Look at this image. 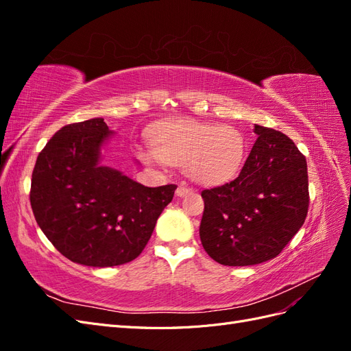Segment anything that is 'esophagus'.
I'll return each instance as SVG.
<instances>
[{"label":"esophagus","mask_w":351,"mask_h":351,"mask_svg":"<svg viewBox=\"0 0 351 351\" xmlns=\"http://www.w3.org/2000/svg\"><path fill=\"white\" fill-rule=\"evenodd\" d=\"M190 192H192V189H190L189 186H186V184H180V186L177 187V190H176V195H177L178 197H183V196L189 195Z\"/></svg>","instance_id":"1"}]
</instances>
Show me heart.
Wrapping results in <instances>:
<instances>
[{
  "label": "heart",
  "mask_w": 351,
  "mask_h": 351,
  "mask_svg": "<svg viewBox=\"0 0 351 351\" xmlns=\"http://www.w3.org/2000/svg\"><path fill=\"white\" fill-rule=\"evenodd\" d=\"M151 143L154 152H141L146 164L186 165L187 176L205 186L234 178L246 155V141L236 127L196 120H177L159 125Z\"/></svg>",
  "instance_id": "obj_1"
}]
</instances>
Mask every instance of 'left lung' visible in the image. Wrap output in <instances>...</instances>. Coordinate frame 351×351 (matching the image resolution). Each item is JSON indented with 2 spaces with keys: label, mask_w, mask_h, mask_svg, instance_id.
<instances>
[{
  "label": "left lung",
  "mask_w": 351,
  "mask_h": 351,
  "mask_svg": "<svg viewBox=\"0 0 351 351\" xmlns=\"http://www.w3.org/2000/svg\"><path fill=\"white\" fill-rule=\"evenodd\" d=\"M254 133L258 139L239 177L202 192V246L228 267L278 256L309 208L306 158L281 132L254 124Z\"/></svg>",
  "instance_id": "left-lung-1"
}]
</instances>
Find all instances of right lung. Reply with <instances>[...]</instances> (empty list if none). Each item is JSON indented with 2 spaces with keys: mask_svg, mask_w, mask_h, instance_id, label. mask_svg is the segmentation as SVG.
Returning a JSON list of instances; mask_svg holds the SVG:
<instances>
[{
  "mask_svg": "<svg viewBox=\"0 0 351 351\" xmlns=\"http://www.w3.org/2000/svg\"><path fill=\"white\" fill-rule=\"evenodd\" d=\"M112 136L104 119L64 125L38 155L30 205L54 247L86 267H117L136 259L176 184L145 187L101 164Z\"/></svg>",
  "mask_w": 351,
  "mask_h": 351,
  "instance_id": "add662e5",
  "label": "right lung"
}]
</instances>
